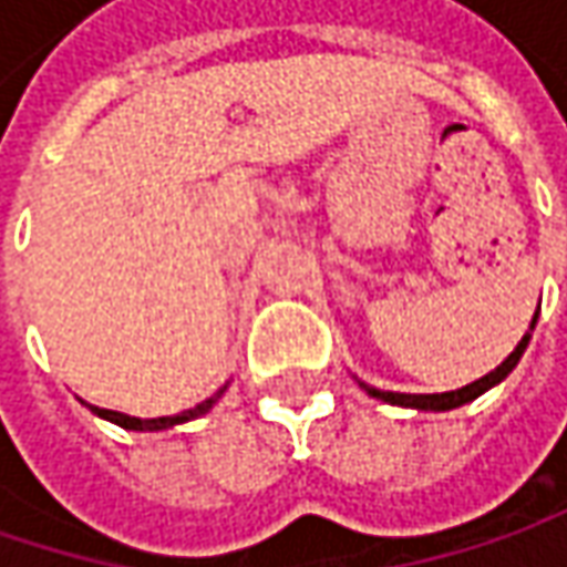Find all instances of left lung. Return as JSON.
<instances>
[{"label": "left lung", "instance_id": "left-lung-1", "mask_svg": "<svg viewBox=\"0 0 567 567\" xmlns=\"http://www.w3.org/2000/svg\"><path fill=\"white\" fill-rule=\"evenodd\" d=\"M536 317H539V310L533 313V323H529V332L536 327ZM529 332L517 342V349L511 352V355L495 368V371H488L485 378L480 381L466 383V386H460V390H447V393H390V390H374V386H368V383H361L371 396H378L383 403H393V406H409V409H431V412H444V409H456L463 406V403H470V400H476L482 396L488 386H495V383H502L517 368V361L524 355V349H527L529 342Z\"/></svg>", "mask_w": 567, "mask_h": 567}]
</instances>
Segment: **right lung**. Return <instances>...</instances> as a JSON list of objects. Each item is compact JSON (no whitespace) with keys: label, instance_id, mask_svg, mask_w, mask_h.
Returning a JSON list of instances; mask_svg holds the SVG:
<instances>
[{"label":"right lung","instance_id":"add662e5","mask_svg":"<svg viewBox=\"0 0 567 567\" xmlns=\"http://www.w3.org/2000/svg\"><path fill=\"white\" fill-rule=\"evenodd\" d=\"M221 396V390L209 396V400H203L199 406L186 409L181 415H167V419H133V415H123V412H113V409H97L91 406L101 419H107V422H116L120 429H133V431H161V429H171V425H181V422H189V419H199V415H206L212 406H215V400Z\"/></svg>","mask_w":567,"mask_h":567}]
</instances>
